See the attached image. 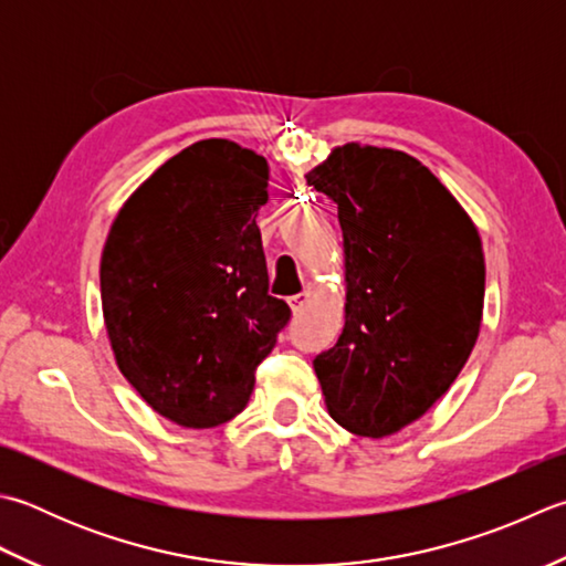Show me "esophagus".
<instances>
[{
  "mask_svg": "<svg viewBox=\"0 0 566 566\" xmlns=\"http://www.w3.org/2000/svg\"><path fill=\"white\" fill-rule=\"evenodd\" d=\"M308 302H312V292H302L296 296H290V306H292L294 314H302Z\"/></svg>",
  "mask_w": 566,
  "mask_h": 566,
  "instance_id": "esophagus-1",
  "label": "esophagus"
}]
</instances>
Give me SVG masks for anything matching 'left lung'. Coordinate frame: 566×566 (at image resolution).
Wrapping results in <instances>:
<instances>
[{
    "label": "left lung",
    "mask_w": 566,
    "mask_h": 566,
    "mask_svg": "<svg viewBox=\"0 0 566 566\" xmlns=\"http://www.w3.org/2000/svg\"><path fill=\"white\" fill-rule=\"evenodd\" d=\"M338 206L346 326L314 358L328 415L382 439L459 378L483 318L485 260L467 210L422 161L343 144L308 171Z\"/></svg>",
    "instance_id": "left-lung-1"
}]
</instances>
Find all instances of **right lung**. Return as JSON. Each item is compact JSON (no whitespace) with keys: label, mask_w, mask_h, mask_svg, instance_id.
<instances>
[{"label":"right lung","mask_w":566,"mask_h":566,"mask_svg":"<svg viewBox=\"0 0 566 566\" xmlns=\"http://www.w3.org/2000/svg\"><path fill=\"white\" fill-rule=\"evenodd\" d=\"M268 181L252 149L196 142L127 198L105 240L99 296L117 368L179 427L240 415L292 316L270 294L254 223Z\"/></svg>","instance_id":"1"}]
</instances>
